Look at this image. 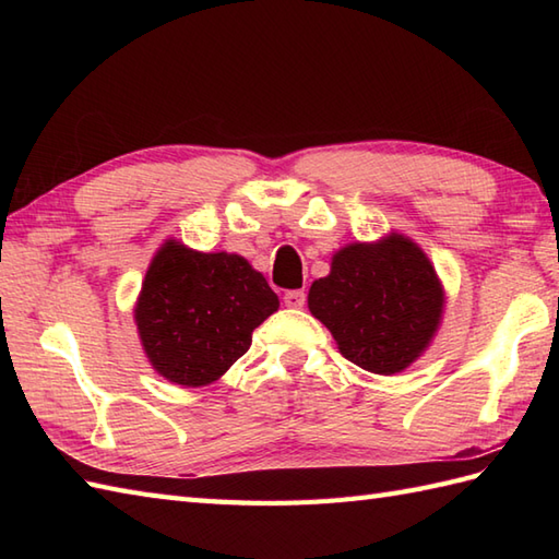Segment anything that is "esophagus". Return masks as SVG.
Wrapping results in <instances>:
<instances>
[{"label": "esophagus", "mask_w": 559, "mask_h": 559, "mask_svg": "<svg viewBox=\"0 0 559 559\" xmlns=\"http://www.w3.org/2000/svg\"><path fill=\"white\" fill-rule=\"evenodd\" d=\"M283 302H286V307H293V310H300L305 305V290H288L283 295Z\"/></svg>", "instance_id": "34e87169"}]
</instances>
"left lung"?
<instances>
[{
  "label": "left lung",
  "instance_id": "obj_1",
  "mask_svg": "<svg viewBox=\"0 0 559 559\" xmlns=\"http://www.w3.org/2000/svg\"><path fill=\"white\" fill-rule=\"evenodd\" d=\"M447 293L430 257L408 235L350 242L331 257L307 307L334 336L341 355L367 372L396 374L430 348Z\"/></svg>",
  "mask_w": 559,
  "mask_h": 559
}]
</instances>
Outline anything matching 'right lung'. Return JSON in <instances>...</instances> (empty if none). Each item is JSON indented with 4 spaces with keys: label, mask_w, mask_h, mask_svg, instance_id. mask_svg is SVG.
Instances as JSON below:
<instances>
[{
    "label": "right lung",
    "mask_w": 559,
    "mask_h": 559,
    "mask_svg": "<svg viewBox=\"0 0 559 559\" xmlns=\"http://www.w3.org/2000/svg\"><path fill=\"white\" fill-rule=\"evenodd\" d=\"M278 305V295L245 257L197 252L170 237L146 269L134 324L153 370L194 389L228 372Z\"/></svg>",
    "instance_id": "1"
}]
</instances>
